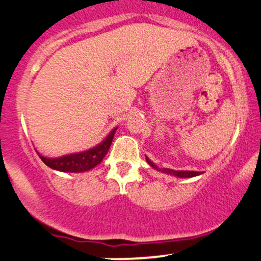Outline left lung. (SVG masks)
<instances>
[{
    "instance_id": "left-lung-1",
    "label": "left lung",
    "mask_w": 261,
    "mask_h": 261,
    "mask_svg": "<svg viewBox=\"0 0 261 261\" xmlns=\"http://www.w3.org/2000/svg\"><path fill=\"white\" fill-rule=\"evenodd\" d=\"M146 161H147V163L151 166V167L159 170V168H157V166L154 165L152 161H150L147 157H146ZM159 171H162V172L168 173V174H173V176H177V177H182V178H185V177H194V176H198V174H200L199 172H196V171H173V170H170V168H162V170L160 168Z\"/></svg>"
}]
</instances>
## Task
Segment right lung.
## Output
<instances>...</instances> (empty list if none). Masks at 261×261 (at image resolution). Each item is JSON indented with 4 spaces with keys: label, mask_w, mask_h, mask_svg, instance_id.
I'll use <instances>...</instances> for the list:
<instances>
[{
    "label": "right lung",
    "mask_w": 261,
    "mask_h": 261,
    "mask_svg": "<svg viewBox=\"0 0 261 261\" xmlns=\"http://www.w3.org/2000/svg\"><path fill=\"white\" fill-rule=\"evenodd\" d=\"M116 128H114L109 134V136L101 144H99L96 147L90 148V150L84 151V152L67 154V156L58 157V159H47V157H43L41 154H39V157L48 167L57 171H62V172H84V171H89L95 167L96 165H99L105 157V154L108 153Z\"/></svg>",
    "instance_id": "add662e5"
}]
</instances>
